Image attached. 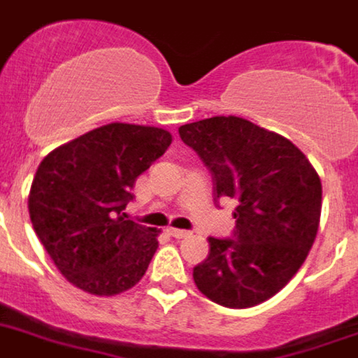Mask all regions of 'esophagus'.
<instances>
[{"mask_svg": "<svg viewBox=\"0 0 358 358\" xmlns=\"http://www.w3.org/2000/svg\"><path fill=\"white\" fill-rule=\"evenodd\" d=\"M169 235H172L173 238H186V236H189L192 233H189V231H186V229H176V227H170Z\"/></svg>", "mask_w": 358, "mask_h": 358, "instance_id": "esophagus-1", "label": "esophagus"}]
</instances>
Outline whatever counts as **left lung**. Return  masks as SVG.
I'll use <instances>...</instances> for the list:
<instances>
[{"label": "left lung", "mask_w": 358, "mask_h": 358, "mask_svg": "<svg viewBox=\"0 0 358 358\" xmlns=\"http://www.w3.org/2000/svg\"><path fill=\"white\" fill-rule=\"evenodd\" d=\"M179 136L211 172L215 204L236 202L233 236L208 238L195 285L227 308L267 301L299 271L317 235V172L292 141L238 116L186 123Z\"/></svg>", "instance_id": "1"}]
</instances>
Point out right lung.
Instances as JSON below:
<instances>
[{
	"instance_id": "add662e5",
	"label": "right lung",
	"mask_w": 358,
	"mask_h": 358,
	"mask_svg": "<svg viewBox=\"0 0 358 358\" xmlns=\"http://www.w3.org/2000/svg\"><path fill=\"white\" fill-rule=\"evenodd\" d=\"M164 129L109 123L61 145L41 161L28 211L62 276L94 296L138 283L157 249V231L125 220L138 176L164 154Z\"/></svg>"
}]
</instances>
